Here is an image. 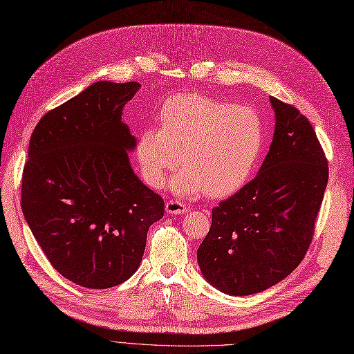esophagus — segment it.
I'll use <instances>...</instances> for the list:
<instances>
[{"label":"esophagus","mask_w":354,"mask_h":354,"mask_svg":"<svg viewBox=\"0 0 354 354\" xmlns=\"http://www.w3.org/2000/svg\"><path fill=\"white\" fill-rule=\"evenodd\" d=\"M167 214H185L187 212V207L180 201H168L165 203Z\"/></svg>","instance_id":"esophagus-1"}]
</instances>
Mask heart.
<instances>
[{"label":"heart","instance_id":"obj_1","mask_svg":"<svg viewBox=\"0 0 354 354\" xmlns=\"http://www.w3.org/2000/svg\"><path fill=\"white\" fill-rule=\"evenodd\" d=\"M260 115L202 94H176L159 113V128H146L136 145L142 177L153 189L180 162L185 171L171 183L181 196L211 199L236 194L250 183L264 151Z\"/></svg>","mask_w":354,"mask_h":354}]
</instances>
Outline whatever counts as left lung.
<instances>
[{
	"label": "left lung",
	"mask_w": 354,
	"mask_h": 354,
	"mask_svg": "<svg viewBox=\"0 0 354 354\" xmlns=\"http://www.w3.org/2000/svg\"><path fill=\"white\" fill-rule=\"evenodd\" d=\"M273 140L259 174L212 208L198 248L203 277L229 295L283 281L303 261L328 185V160L307 118L270 97Z\"/></svg>",
	"instance_id": "left-lung-1"
}]
</instances>
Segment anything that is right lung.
Wrapping results in <instances>:
<instances>
[{
  "mask_svg": "<svg viewBox=\"0 0 354 354\" xmlns=\"http://www.w3.org/2000/svg\"><path fill=\"white\" fill-rule=\"evenodd\" d=\"M138 82L91 84L41 118L22 177V211L51 266L71 282L104 289L136 273L164 201L143 185L128 152L122 109Z\"/></svg>",
  "mask_w": 354,
  "mask_h": 354,
  "instance_id": "1",
  "label": "right lung"
}]
</instances>
